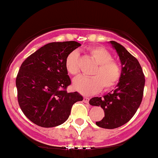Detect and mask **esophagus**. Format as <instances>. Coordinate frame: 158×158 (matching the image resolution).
Here are the masks:
<instances>
[{
	"mask_svg": "<svg viewBox=\"0 0 158 158\" xmlns=\"http://www.w3.org/2000/svg\"><path fill=\"white\" fill-rule=\"evenodd\" d=\"M83 101L85 102V103H89V98H88V97H84V98H83Z\"/></svg>",
	"mask_w": 158,
	"mask_h": 158,
	"instance_id": "obj_1",
	"label": "esophagus"
}]
</instances>
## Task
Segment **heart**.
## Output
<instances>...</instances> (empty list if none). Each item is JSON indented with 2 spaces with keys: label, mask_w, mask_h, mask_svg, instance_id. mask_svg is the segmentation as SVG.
Here are the masks:
<instances>
[{
  "label": "heart",
  "mask_w": 158,
  "mask_h": 158,
  "mask_svg": "<svg viewBox=\"0 0 158 158\" xmlns=\"http://www.w3.org/2000/svg\"><path fill=\"white\" fill-rule=\"evenodd\" d=\"M90 56L97 63L92 73L93 77L80 76L74 79L73 86L75 90L84 95H90L103 89L108 91L115 87L120 80L122 70L119 64L112 59L111 54L103 47L93 46L88 49ZM65 69L70 75L76 76L80 72V54L73 51L67 55Z\"/></svg>",
  "instance_id": "b5f03b06"
}]
</instances>
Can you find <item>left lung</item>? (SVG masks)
Here are the masks:
<instances>
[{
	"mask_svg": "<svg viewBox=\"0 0 158 158\" xmlns=\"http://www.w3.org/2000/svg\"><path fill=\"white\" fill-rule=\"evenodd\" d=\"M110 43L120 58V80L115 89L103 97L89 100L91 105L100 106L104 109V117L96 124L106 129L119 127L134 116L142 103L145 86L144 73L137 58L117 42Z\"/></svg>",
	"mask_w": 158,
	"mask_h": 158,
	"instance_id": "1",
	"label": "left lung"
}]
</instances>
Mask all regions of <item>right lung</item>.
I'll list each match as a JSON object with an SVG mask.
<instances>
[{
    "instance_id": "obj_1",
    "label": "right lung",
    "mask_w": 158,
    "mask_h": 158,
    "mask_svg": "<svg viewBox=\"0 0 158 158\" xmlns=\"http://www.w3.org/2000/svg\"><path fill=\"white\" fill-rule=\"evenodd\" d=\"M81 44L75 41L46 44L23 61L16 76L19 105L27 118L42 127H54L67 120L73 104L83 100L68 93L71 84L65 61Z\"/></svg>"
}]
</instances>
